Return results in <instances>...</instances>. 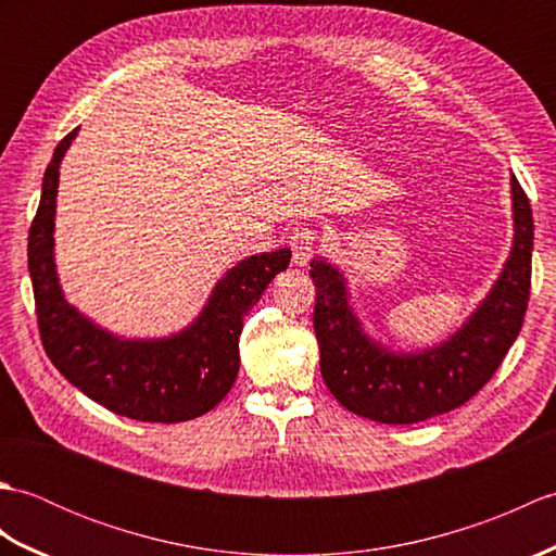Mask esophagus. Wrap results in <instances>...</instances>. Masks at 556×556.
<instances>
[{
	"instance_id": "34e87169",
	"label": "esophagus",
	"mask_w": 556,
	"mask_h": 556,
	"mask_svg": "<svg viewBox=\"0 0 556 556\" xmlns=\"http://www.w3.org/2000/svg\"><path fill=\"white\" fill-rule=\"evenodd\" d=\"M315 231L311 227H296L289 236V248H291V257L296 265H308L311 257L315 253Z\"/></svg>"
}]
</instances>
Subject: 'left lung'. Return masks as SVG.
Segmentation results:
<instances>
[{
    "label": "left lung",
    "mask_w": 556,
    "mask_h": 556,
    "mask_svg": "<svg viewBox=\"0 0 556 556\" xmlns=\"http://www.w3.org/2000/svg\"><path fill=\"white\" fill-rule=\"evenodd\" d=\"M514 245L504 271L473 317L442 346L394 356L363 334L339 271L313 260V327L323 380L341 406L387 425H410L464 406L497 372L523 327L530 299L533 212L511 176Z\"/></svg>",
    "instance_id": "1"
}]
</instances>
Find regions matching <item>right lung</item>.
<instances>
[{
	"label": "right lung",
	"mask_w": 556,
	"mask_h": 556,
	"mask_svg": "<svg viewBox=\"0 0 556 556\" xmlns=\"http://www.w3.org/2000/svg\"><path fill=\"white\" fill-rule=\"evenodd\" d=\"M78 128L59 140L47 164L42 195L28 233V269L45 353L66 380L116 416L181 422L215 408L239 375L243 315L289 267L291 251L245 257L227 271L205 311L186 332L128 341L104 332L64 301L54 271V205L62 162Z\"/></svg>",
	"instance_id": "1"
}]
</instances>
